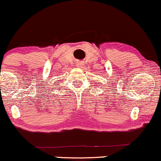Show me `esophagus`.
Masks as SVG:
<instances>
[{
	"mask_svg": "<svg viewBox=\"0 0 161 161\" xmlns=\"http://www.w3.org/2000/svg\"><path fill=\"white\" fill-rule=\"evenodd\" d=\"M75 66H76L78 68H81V67L83 66V64H82V62H78V63H76V64H75Z\"/></svg>",
	"mask_w": 161,
	"mask_h": 161,
	"instance_id": "1",
	"label": "esophagus"
}]
</instances>
